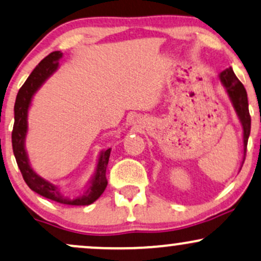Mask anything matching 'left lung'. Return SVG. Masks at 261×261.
I'll list each match as a JSON object with an SVG mask.
<instances>
[{
  "instance_id": "left-lung-1",
  "label": "left lung",
  "mask_w": 261,
  "mask_h": 261,
  "mask_svg": "<svg viewBox=\"0 0 261 261\" xmlns=\"http://www.w3.org/2000/svg\"><path fill=\"white\" fill-rule=\"evenodd\" d=\"M219 79L222 86L225 87L226 93L230 98L232 107L236 112L238 120L242 125V137H243V158H242V165H243L244 158H246L247 143L250 134V115L248 111V97L244 86L242 85L237 76L234 75L231 67L226 68L224 71L219 74Z\"/></svg>"
}]
</instances>
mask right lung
Here are the masks:
<instances>
[{
	"label": "right lung",
	"instance_id": "add662e5",
	"mask_svg": "<svg viewBox=\"0 0 261 261\" xmlns=\"http://www.w3.org/2000/svg\"><path fill=\"white\" fill-rule=\"evenodd\" d=\"M62 57L63 53L61 51L49 53L46 58H43L39 63V65H36L33 73L29 75L23 86L20 87L14 105V126L13 133H12V146H13L15 161L19 166L24 181L34 192L57 203L69 204V205H89L99 198L108 185L106 171L112 148L100 150L95 172L87 181L84 193L77 197L65 196L61 187L40 176L31 166L29 155L25 148V141H27L28 130H29L28 115H29L31 102H33L34 96L36 95L37 91L42 87V85L58 70L59 61Z\"/></svg>",
	"mask_w": 261,
	"mask_h": 261
}]
</instances>
